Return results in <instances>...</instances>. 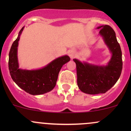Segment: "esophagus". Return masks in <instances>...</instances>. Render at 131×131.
Listing matches in <instances>:
<instances>
[{
    "mask_svg": "<svg viewBox=\"0 0 131 131\" xmlns=\"http://www.w3.org/2000/svg\"><path fill=\"white\" fill-rule=\"evenodd\" d=\"M76 55H77V54H76V52H75L74 50H71L68 53V55L70 56V57L71 59L75 58V57H76Z\"/></svg>",
    "mask_w": 131,
    "mask_h": 131,
    "instance_id": "1",
    "label": "esophagus"
}]
</instances>
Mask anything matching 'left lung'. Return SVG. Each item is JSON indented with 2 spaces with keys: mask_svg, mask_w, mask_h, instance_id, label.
I'll use <instances>...</instances> for the list:
<instances>
[{
  "mask_svg": "<svg viewBox=\"0 0 131 131\" xmlns=\"http://www.w3.org/2000/svg\"><path fill=\"white\" fill-rule=\"evenodd\" d=\"M99 34L112 53V58L106 66L89 64L73 59L76 64L78 88L88 94H104L115 84L123 69L122 52L115 32L108 25L99 26Z\"/></svg>",
  "mask_w": 131,
  "mask_h": 131,
  "instance_id": "obj_1",
  "label": "left lung"
}]
</instances>
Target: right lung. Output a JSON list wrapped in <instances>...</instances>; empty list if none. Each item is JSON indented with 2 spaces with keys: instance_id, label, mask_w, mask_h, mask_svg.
Listing matches in <instances>:
<instances>
[{
  "instance_id": "obj_1",
  "label": "right lung",
  "mask_w": 131,
  "mask_h": 131,
  "mask_svg": "<svg viewBox=\"0 0 131 131\" xmlns=\"http://www.w3.org/2000/svg\"><path fill=\"white\" fill-rule=\"evenodd\" d=\"M24 27L19 31L18 36L13 42L9 52L8 68L13 81L23 90L31 95H40L49 92L55 88L58 73L64 64L70 60L68 55L58 57L41 69L36 70L19 68L17 47L19 36Z\"/></svg>"
}]
</instances>
